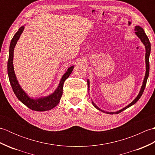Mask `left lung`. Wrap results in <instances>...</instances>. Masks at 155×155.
I'll return each mask as SVG.
<instances>
[{"instance_id":"obj_1","label":"left lung","mask_w":155,"mask_h":155,"mask_svg":"<svg viewBox=\"0 0 155 155\" xmlns=\"http://www.w3.org/2000/svg\"><path fill=\"white\" fill-rule=\"evenodd\" d=\"M135 33L136 35L138 36V37H139L141 41H142L143 43L144 44V45L145 46V48H146V54H145V59H146V74H145V77H144V81H143V85H142V87H141V89L140 91V93L139 94H138V96L136 97L135 99H134L132 103H130L128 105V106H127L126 107L123 108V109H121L120 110H118L117 112H114V113H108V112H105L104 110H101L99 108H98L96 104H95L93 101H92V103H93V106L97 108L98 110H101L102 112H103V113H107V114H118L121 113L122 111H123L124 110L127 109V108L130 107L132 106V105H133L134 104H135L139 100V98H140V97L142 96V94L144 92V88H145V87H146V84H147V78L148 77H149V55H150V41L149 40V38H148V37L147 36V35L145 34V32H144L143 28H141L140 27H139V26H136L135 27ZM87 84H88V87L89 88V81H88V80L87 81Z\"/></svg>"}]
</instances>
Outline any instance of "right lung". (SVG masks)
Wrapping results in <instances>:
<instances>
[{"label": "right lung", "instance_id": "1", "mask_svg": "<svg viewBox=\"0 0 155 155\" xmlns=\"http://www.w3.org/2000/svg\"><path fill=\"white\" fill-rule=\"evenodd\" d=\"M24 28L25 27L22 26V27L18 29V31L16 32V34L12 38L11 44H10L9 56L7 64V71L10 83H11L13 92H14L16 97L18 98V99L22 102L23 104H25L28 108L35 111L49 110L57 106L59 103V102H60L62 94L63 84L65 80L68 78V77L71 74V72L74 68V66H72V67L68 68L67 71L62 76L57 90L52 94L44 98H37V99H32V98L29 97L19 85L17 80H16L14 71V67H13V54H14V48L16 42H17V41L18 40L20 36H21L23 30H24Z\"/></svg>", "mask_w": 155, "mask_h": 155}]
</instances>
